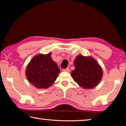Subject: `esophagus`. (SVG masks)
Returning a JSON list of instances; mask_svg holds the SVG:
<instances>
[{"mask_svg": "<svg viewBox=\"0 0 126 126\" xmlns=\"http://www.w3.org/2000/svg\"><path fill=\"white\" fill-rule=\"evenodd\" d=\"M69 71H70V69H69V68H65V69H62V71H63V72H69Z\"/></svg>", "mask_w": 126, "mask_h": 126, "instance_id": "obj_1", "label": "esophagus"}]
</instances>
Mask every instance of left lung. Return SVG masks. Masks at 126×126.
<instances>
[{"instance_id":"8db88e82","label":"left lung","mask_w":126,"mask_h":126,"mask_svg":"<svg viewBox=\"0 0 126 126\" xmlns=\"http://www.w3.org/2000/svg\"><path fill=\"white\" fill-rule=\"evenodd\" d=\"M75 69L71 76L74 80L84 88L97 86L102 77V69L97 61L90 57L79 55L74 61Z\"/></svg>"}]
</instances>
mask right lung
<instances>
[{
	"mask_svg": "<svg viewBox=\"0 0 126 126\" xmlns=\"http://www.w3.org/2000/svg\"><path fill=\"white\" fill-rule=\"evenodd\" d=\"M51 53L38 54L32 59L26 69V76L31 83L38 88H48L52 86L60 73Z\"/></svg>",
	"mask_w": 126,
	"mask_h": 126,
	"instance_id": "right-lung-1",
	"label": "right lung"
}]
</instances>
